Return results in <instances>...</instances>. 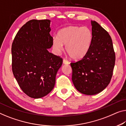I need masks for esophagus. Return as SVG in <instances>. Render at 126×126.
<instances>
[{"label":"esophagus","instance_id":"1","mask_svg":"<svg viewBox=\"0 0 126 126\" xmlns=\"http://www.w3.org/2000/svg\"><path fill=\"white\" fill-rule=\"evenodd\" d=\"M63 63L64 64H68L69 62H68V61H67V60L63 59Z\"/></svg>","mask_w":126,"mask_h":126}]
</instances>
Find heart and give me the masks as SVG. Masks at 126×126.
<instances>
[{
	"instance_id": "heart-1",
	"label": "heart",
	"mask_w": 126,
	"mask_h": 126,
	"mask_svg": "<svg viewBox=\"0 0 126 126\" xmlns=\"http://www.w3.org/2000/svg\"><path fill=\"white\" fill-rule=\"evenodd\" d=\"M92 41V33L87 27L69 26L61 29L57 37L52 39V47L57 54L65 50L69 57L74 60H80L87 55Z\"/></svg>"
}]
</instances>
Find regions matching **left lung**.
<instances>
[{
	"instance_id": "left-lung-1",
	"label": "left lung",
	"mask_w": 126,
	"mask_h": 126,
	"mask_svg": "<svg viewBox=\"0 0 126 126\" xmlns=\"http://www.w3.org/2000/svg\"><path fill=\"white\" fill-rule=\"evenodd\" d=\"M92 41L81 60L71 63L73 84L80 93L94 95L106 88L111 80L115 55L112 39L96 21L91 20Z\"/></svg>"
}]
</instances>
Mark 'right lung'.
<instances>
[{
    "label": "right lung",
    "mask_w": 126,
    "mask_h": 126,
    "mask_svg": "<svg viewBox=\"0 0 126 126\" xmlns=\"http://www.w3.org/2000/svg\"><path fill=\"white\" fill-rule=\"evenodd\" d=\"M49 20H32L22 26L12 45V71L28 96L39 98L55 86L63 60L48 51L52 46Z\"/></svg>",
    "instance_id": "add662e5"
}]
</instances>
